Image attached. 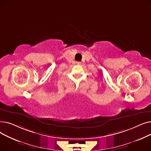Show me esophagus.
<instances>
[{"label": "esophagus", "mask_w": 151, "mask_h": 151, "mask_svg": "<svg viewBox=\"0 0 151 151\" xmlns=\"http://www.w3.org/2000/svg\"><path fill=\"white\" fill-rule=\"evenodd\" d=\"M76 63H77L78 65H80V64H81V62H76Z\"/></svg>", "instance_id": "esophagus-1"}]
</instances>
